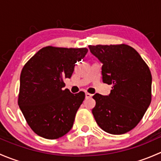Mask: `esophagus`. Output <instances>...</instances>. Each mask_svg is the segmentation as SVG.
<instances>
[{
  "label": "esophagus",
  "mask_w": 161,
  "mask_h": 161,
  "mask_svg": "<svg viewBox=\"0 0 161 161\" xmlns=\"http://www.w3.org/2000/svg\"><path fill=\"white\" fill-rule=\"evenodd\" d=\"M92 94H90V93H89V92H86V99H89V98H90V97H92Z\"/></svg>",
  "instance_id": "obj_1"
}]
</instances>
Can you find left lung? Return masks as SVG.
Returning <instances> with one entry per match:
<instances>
[{"label": "left lung", "mask_w": 161, "mask_h": 161, "mask_svg": "<svg viewBox=\"0 0 161 161\" xmlns=\"http://www.w3.org/2000/svg\"><path fill=\"white\" fill-rule=\"evenodd\" d=\"M102 63V79L112 85L109 96L97 93L92 113L106 132L121 135L139 123L150 106L152 75L139 53L125 43L89 46Z\"/></svg>", "instance_id": "1"}]
</instances>
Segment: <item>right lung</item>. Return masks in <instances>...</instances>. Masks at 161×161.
Instances as JSON below:
<instances>
[{
    "mask_svg": "<svg viewBox=\"0 0 161 161\" xmlns=\"http://www.w3.org/2000/svg\"><path fill=\"white\" fill-rule=\"evenodd\" d=\"M88 52L83 48L48 46L22 68L18 103L27 124L38 136L56 139L72 128L85 92L73 94L64 80L71 78L77 61Z\"/></svg>",
    "mask_w": 161,
    "mask_h": 161,
    "instance_id": "obj_1",
    "label": "right lung"
}]
</instances>
